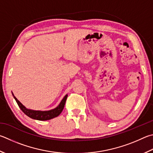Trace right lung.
Listing matches in <instances>:
<instances>
[{
    "label": "right lung",
    "instance_id": "1",
    "mask_svg": "<svg viewBox=\"0 0 153 153\" xmlns=\"http://www.w3.org/2000/svg\"><path fill=\"white\" fill-rule=\"evenodd\" d=\"M14 98H15L16 103H17L19 108H21V110L23 111L27 116H28L29 117L38 120H50V119L57 117V116H59L60 114L62 113L63 110V108H64L66 100H67L68 98V95H66L64 98H63L59 105H58L56 108L49 111H35L27 109V108L25 107L15 96H14Z\"/></svg>",
    "mask_w": 153,
    "mask_h": 153
}]
</instances>
